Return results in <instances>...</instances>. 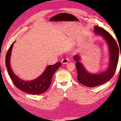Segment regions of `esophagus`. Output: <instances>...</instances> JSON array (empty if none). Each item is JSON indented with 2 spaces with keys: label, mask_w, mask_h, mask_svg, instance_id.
<instances>
[{
  "label": "esophagus",
  "mask_w": 121,
  "mask_h": 121,
  "mask_svg": "<svg viewBox=\"0 0 121 121\" xmlns=\"http://www.w3.org/2000/svg\"><path fill=\"white\" fill-rule=\"evenodd\" d=\"M69 58H63V59L61 60V63L63 64H67L69 62Z\"/></svg>",
  "instance_id": "obj_1"
}]
</instances>
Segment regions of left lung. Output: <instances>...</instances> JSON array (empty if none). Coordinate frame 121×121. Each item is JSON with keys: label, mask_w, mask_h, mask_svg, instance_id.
Returning <instances> with one entry per match:
<instances>
[{"label": "left lung", "mask_w": 121, "mask_h": 121, "mask_svg": "<svg viewBox=\"0 0 121 121\" xmlns=\"http://www.w3.org/2000/svg\"><path fill=\"white\" fill-rule=\"evenodd\" d=\"M94 32L95 35L103 37L108 44L109 56L107 68L104 71L98 73H90L87 71L80 61L81 57L78 54H76L73 57L76 63L78 80L83 85L90 87L100 85L108 81L115 74L119 60V47L112 36L104 29L97 26L94 27Z\"/></svg>", "instance_id": "obj_1"}]
</instances>
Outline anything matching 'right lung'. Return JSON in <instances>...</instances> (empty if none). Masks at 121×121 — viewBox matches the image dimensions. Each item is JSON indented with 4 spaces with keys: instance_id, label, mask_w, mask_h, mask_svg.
Returning a JSON list of instances; mask_svg holds the SVG:
<instances>
[{
    "instance_id": "right-lung-1",
    "label": "right lung",
    "mask_w": 121,
    "mask_h": 121,
    "mask_svg": "<svg viewBox=\"0 0 121 121\" xmlns=\"http://www.w3.org/2000/svg\"><path fill=\"white\" fill-rule=\"evenodd\" d=\"M15 42L14 41L10 45L5 57L6 66L14 85L22 91L29 94L37 95L45 92L48 89L52 83L54 73L60 68L61 63L57 62L53 65H48L42 74L34 80L25 81L21 79L14 74L10 65L11 54L13 44Z\"/></svg>"
}]
</instances>
